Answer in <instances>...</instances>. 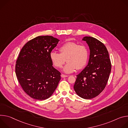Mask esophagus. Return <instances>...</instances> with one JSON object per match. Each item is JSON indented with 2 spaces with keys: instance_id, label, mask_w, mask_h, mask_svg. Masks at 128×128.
Instances as JSON below:
<instances>
[{
  "instance_id": "1",
  "label": "esophagus",
  "mask_w": 128,
  "mask_h": 128,
  "mask_svg": "<svg viewBox=\"0 0 128 128\" xmlns=\"http://www.w3.org/2000/svg\"><path fill=\"white\" fill-rule=\"evenodd\" d=\"M61 77H62V78H66V77H68V75H64V74H62L61 75Z\"/></svg>"
}]
</instances>
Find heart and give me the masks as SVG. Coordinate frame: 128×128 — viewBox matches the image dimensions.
<instances>
[{
	"label": "heart",
	"instance_id": "heart-1",
	"mask_svg": "<svg viewBox=\"0 0 128 128\" xmlns=\"http://www.w3.org/2000/svg\"><path fill=\"white\" fill-rule=\"evenodd\" d=\"M59 51L60 53L51 52L50 58L53 66L57 68H61L66 60L68 63L63 68L66 73H73L76 68L82 69L88 62V51L86 46L69 42L62 45Z\"/></svg>",
	"mask_w": 128,
	"mask_h": 128
}]
</instances>
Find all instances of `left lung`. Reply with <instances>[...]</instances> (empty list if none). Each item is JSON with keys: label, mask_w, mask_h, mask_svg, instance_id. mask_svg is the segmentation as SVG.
Returning <instances> with one entry per match:
<instances>
[{"label": "left lung", "mask_w": 128, "mask_h": 128, "mask_svg": "<svg viewBox=\"0 0 128 128\" xmlns=\"http://www.w3.org/2000/svg\"><path fill=\"white\" fill-rule=\"evenodd\" d=\"M90 50L88 64L77 75L74 86L76 94L84 99L92 98L105 88L111 72L109 53L101 42L90 36H85Z\"/></svg>", "instance_id": "8db88e82"}]
</instances>
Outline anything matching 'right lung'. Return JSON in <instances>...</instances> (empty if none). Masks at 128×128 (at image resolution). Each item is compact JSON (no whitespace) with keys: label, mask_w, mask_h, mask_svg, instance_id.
I'll use <instances>...</instances> for the list:
<instances>
[{"label":"right lung","mask_w":128,"mask_h":128,"mask_svg":"<svg viewBox=\"0 0 128 128\" xmlns=\"http://www.w3.org/2000/svg\"><path fill=\"white\" fill-rule=\"evenodd\" d=\"M59 41L52 36H38L28 41L19 53L16 76L24 91L34 99L46 100L58 86L61 74L52 66L50 54Z\"/></svg>","instance_id":"add662e5"}]
</instances>
